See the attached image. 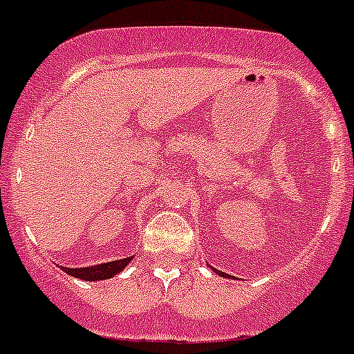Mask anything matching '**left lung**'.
I'll list each match as a JSON object with an SVG mask.
<instances>
[{
	"mask_svg": "<svg viewBox=\"0 0 354 354\" xmlns=\"http://www.w3.org/2000/svg\"><path fill=\"white\" fill-rule=\"evenodd\" d=\"M214 270H216V269H214ZM216 274H220L222 277H229V274H223V272H220V270H216Z\"/></svg>",
	"mask_w": 354,
	"mask_h": 354,
	"instance_id": "obj_1",
	"label": "left lung"
}]
</instances>
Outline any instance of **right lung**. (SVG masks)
Wrapping results in <instances>:
<instances>
[{
  "label": "right lung",
  "instance_id": "right-lung-1",
  "mask_svg": "<svg viewBox=\"0 0 354 354\" xmlns=\"http://www.w3.org/2000/svg\"><path fill=\"white\" fill-rule=\"evenodd\" d=\"M132 257L122 260H113V262L99 263V266L92 267H82V269H69V267H62L64 272H68L69 276L78 277V279H84V281H101V279H110V277L117 276L118 272L127 267V263H131Z\"/></svg>",
  "mask_w": 354,
  "mask_h": 354
}]
</instances>
